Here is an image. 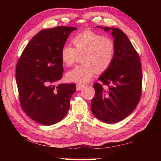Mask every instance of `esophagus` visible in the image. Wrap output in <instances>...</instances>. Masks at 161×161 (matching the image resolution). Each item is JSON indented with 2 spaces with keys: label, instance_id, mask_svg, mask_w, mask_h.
<instances>
[{
  "label": "esophagus",
  "instance_id": "34e87169",
  "mask_svg": "<svg viewBox=\"0 0 161 161\" xmlns=\"http://www.w3.org/2000/svg\"><path fill=\"white\" fill-rule=\"evenodd\" d=\"M84 86V85H83V84H77V86H76L77 91H80Z\"/></svg>",
  "mask_w": 161,
  "mask_h": 161
}]
</instances>
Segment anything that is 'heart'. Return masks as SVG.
<instances>
[{"label": "heart", "mask_w": 161, "mask_h": 161, "mask_svg": "<svg viewBox=\"0 0 161 161\" xmlns=\"http://www.w3.org/2000/svg\"><path fill=\"white\" fill-rule=\"evenodd\" d=\"M75 47L68 44L61 49V59L66 66L75 63L79 55H82L81 62L66 73L69 81L84 84L89 81L95 73L107 71L114 60L115 43L111 39L100 34L85 31L78 34L73 39Z\"/></svg>", "instance_id": "heart-1"}]
</instances>
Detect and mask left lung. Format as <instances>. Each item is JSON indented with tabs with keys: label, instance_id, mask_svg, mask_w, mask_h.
Returning a JSON list of instances; mask_svg holds the SVG:
<instances>
[{
	"label": "left lung",
	"instance_id": "left-lung-1",
	"mask_svg": "<svg viewBox=\"0 0 161 161\" xmlns=\"http://www.w3.org/2000/svg\"><path fill=\"white\" fill-rule=\"evenodd\" d=\"M111 32L115 54L108 69L99 77L102 85H93L95 95L91 107L93 115L101 121L113 124L131 114L138 104L142 91V66L138 53L129 38L118 28L101 27Z\"/></svg>",
	"mask_w": 161,
	"mask_h": 161
}]
</instances>
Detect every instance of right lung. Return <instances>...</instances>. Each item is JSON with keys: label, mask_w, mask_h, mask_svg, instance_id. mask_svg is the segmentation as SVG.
I'll return each mask as SVG.
<instances>
[{"label": "right lung", "mask_w": 161, "mask_h": 161, "mask_svg": "<svg viewBox=\"0 0 161 161\" xmlns=\"http://www.w3.org/2000/svg\"><path fill=\"white\" fill-rule=\"evenodd\" d=\"M74 27L45 29L30 41L16 68V81L23 110L33 120L52 125L61 120L69 110L76 91L74 84H59L63 62L61 49Z\"/></svg>", "instance_id": "right-lung-1"}]
</instances>
